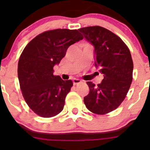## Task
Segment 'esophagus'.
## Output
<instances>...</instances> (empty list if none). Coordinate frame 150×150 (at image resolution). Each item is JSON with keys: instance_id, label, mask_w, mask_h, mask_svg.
I'll return each instance as SVG.
<instances>
[{"instance_id": "1", "label": "esophagus", "mask_w": 150, "mask_h": 150, "mask_svg": "<svg viewBox=\"0 0 150 150\" xmlns=\"http://www.w3.org/2000/svg\"><path fill=\"white\" fill-rule=\"evenodd\" d=\"M73 82L74 85H80L81 82H82V81L78 80V79H75V80H73Z\"/></svg>"}]
</instances>
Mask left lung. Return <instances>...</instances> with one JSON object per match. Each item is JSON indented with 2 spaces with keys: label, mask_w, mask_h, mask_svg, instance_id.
Listing matches in <instances>:
<instances>
[{
  "label": "left lung",
  "mask_w": 150,
  "mask_h": 150,
  "mask_svg": "<svg viewBox=\"0 0 150 150\" xmlns=\"http://www.w3.org/2000/svg\"><path fill=\"white\" fill-rule=\"evenodd\" d=\"M78 30L94 46V65L104 74L100 84L87 82L89 92L84 103L91 112L106 114L123 102L132 83L133 62L130 50L118 36L100 26Z\"/></svg>",
  "instance_id": "left-lung-1"
}]
</instances>
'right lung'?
Segmentation results:
<instances>
[{
	"label": "right lung",
	"mask_w": 150,
	"mask_h": 150,
	"mask_svg": "<svg viewBox=\"0 0 150 150\" xmlns=\"http://www.w3.org/2000/svg\"><path fill=\"white\" fill-rule=\"evenodd\" d=\"M83 39L77 30L56 29L34 37L24 49L18 75L22 96L38 116L51 118L61 113L73 83L53 75V66L65 56L70 45Z\"/></svg>",
	"instance_id": "right-lung-1"
}]
</instances>
